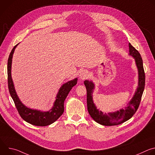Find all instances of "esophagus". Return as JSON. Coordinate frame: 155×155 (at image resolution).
I'll return each instance as SVG.
<instances>
[{"mask_svg":"<svg viewBox=\"0 0 155 155\" xmlns=\"http://www.w3.org/2000/svg\"><path fill=\"white\" fill-rule=\"evenodd\" d=\"M88 74H88V72L86 70H83L82 71H81V72L80 74V75H79L80 80H83L87 78L88 75H89Z\"/></svg>","mask_w":155,"mask_h":155,"instance_id":"1","label":"esophagus"}]
</instances>
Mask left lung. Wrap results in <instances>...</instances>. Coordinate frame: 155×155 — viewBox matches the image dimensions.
Here are the masks:
<instances>
[{
  "instance_id": "8db88e82",
  "label": "left lung",
  "mask_w": 155,
  "mask_h": 155,
  "mask_svg": "<svg viewBox=\"0 0 155 155\" xmlns=\"http://www.w3.org/2000/svg\"><path fill=\"white\" fill-rule=\"evenodd\" d=\"M129 53L135 60L136 65L138 70V86L135 93L129 102L127 106L121 108L114 112L104 114L97 108L93 99V94L95 85L92 81L86 80L84 84L87 92V111L91 118L97 123L104 126H115L120 124L134 115L139 106L142 96L144 90L145 83V75L143 67V61L139 51L129 43Z\"/></svg>"
}]
</instances>
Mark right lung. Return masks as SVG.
<instances>
[{
  "mask_svg": "<svg viewBox=\"0 0 155 155\" xmlns=\"http://www.w3.org/2000/svg\"><path fill=\"white\" fill-rule=\"evenodd\" d=\"M19 44V43H18ZM12 49L7 63L8 72V84L10 94L15 102V106L18 110L21 118L26 122L37 126H46L55 122L63 114L64 110V103L65 98L67 97L69 93L72 88L77 84V78L69 81L63 84L57 93L56 100L53 104V107L47 112H43L36 109L28 108L24 105L18 97L15 89V86L12 78V63L13 55L17 45Z\"/></svg>",
  "mask_w": 155,
  "mask_h": 155,
  "instance_id": "right-lung-1",
  "label": "right lung"
}]
</instances>
